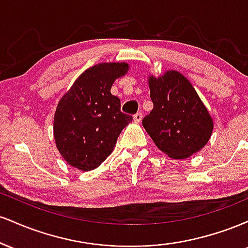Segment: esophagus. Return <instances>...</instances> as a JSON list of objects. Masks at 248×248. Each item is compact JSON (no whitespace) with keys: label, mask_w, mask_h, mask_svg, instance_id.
<instances>
[{"label":"esophagus","mask_w":248,"mask_h":248,"mask_svg":"<svg viewBox=\"0 0 248 248\" xmlns=\"http://www.w3.org/2000/svg\"><path fill=\"white\" fill-rule=\"evenodd\" d=\"M141 120H142V113H136L135 115H134V121L136 122V124H139V122H141Z\"/></svg>","instance_id":"1"}]
</instances>
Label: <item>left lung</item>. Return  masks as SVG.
<instances>
[{"label":"left lung","mask_w":248,"mask_h":248,"mask_svg":"<svg viewBox=\"0 0 248 248\" xmlns=\"http://www.w3.org/2000/svg\"><path fill=\"white\" fill-rule=\"evenodd\" d=\"M154 104L142 120L154 143L166 155L183 160L203 149L213 130V119L187 79L176 70L148 76Z\"/></svg>","instance_id":"8db88e82"}]
</instances>
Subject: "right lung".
<instances>
[{
    "label": "right lung",
    "mask_w": 248,
    "mask_h": 248,
    "mask_svg": "<svg viewBox=\"0 0 248 248\" xmlns=\"http://www.w3.org/2000/svg\"><path fill=\"white\" fill-rule=\"evenodd\" d=\"M128 62H100L81 73L57 105L53 119L56 147L71 167L81 171L98 168L114 149L130 115L120 110V99L110 93Z\"/></svg>",
    "instance_id": "add662e5"
}]
</instances>
